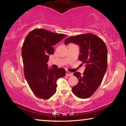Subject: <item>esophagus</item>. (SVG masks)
<instances>
[{
	"instance_id": "34e87169",
	"label": "esophagus",
	"mask_w": 126,
	"mask_h": 126,
	"mask_svg": "<svg viewBox=\"0 0 126 126\" xmlns=\"http://www.w3.org/2000/svg\"><path fill=\"white\" fill-rule=\"evenodd\" d=\"M66 75L68 76V77H71V76L73 75V74L68 71H66Z\"/></svg>"
}]
</instances>
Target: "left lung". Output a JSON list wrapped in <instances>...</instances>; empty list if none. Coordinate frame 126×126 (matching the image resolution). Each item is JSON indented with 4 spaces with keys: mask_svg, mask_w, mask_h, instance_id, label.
<instances>
[{
    "mask_svg": "<svg viewBox=\"0 0 126 126\" xmlns=\"http://www.w3.org/2000/svg\"><path fill=\"white\" fill-rule=\"evenodd\" d=\"M70 43L80 46L78 59L86 65L83 75L74 73L78 83L72 87V92L78 98H88L98 89L107 70V47L99 37L90 33L71 36L64 41L65 45Z\"/></svg>",
    "mask_w": 126,
    "mask_h": 126,
    "instance_id": "8db88e82",
    "label": "left lung"
}]
</instances>
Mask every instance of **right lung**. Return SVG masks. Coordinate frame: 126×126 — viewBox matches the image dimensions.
<instances>
[{
	"label": "right lung",
	"instance_id": "obj_1",
	"mask_svg": "<svg viewBox=\"0 0 126 126\" xmlns=\"http://www.w3.org/2000/svg\"><path fill=\"white\" fill-rule=\"evenodd\" d=\"M65 37L45 29L32 30L24 40L22 49L24 76L30 88L37 97L48 99L56 91V80L64 77L63 68H48L49 55L54 53L53 46Z\"/></svg>",
	"mask_w": 126,
	"mask_h": 126
}]
</instances>
